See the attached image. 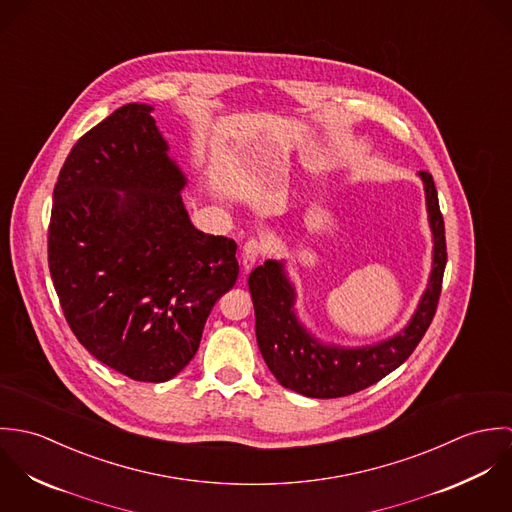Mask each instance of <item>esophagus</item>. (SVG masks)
I'll return each mask as SVG.
<instances>
[{"instance_id": "34e87169", "label": "esophagus", "mask_w": 512, "mask_h": 512, "mask_svg": "<svg viewBox=\"0 0 512 512\" xmlns=\"http://www.w3.org/2000/svg\"><path fill=\"white\" fill-rule=\"evenodd\" d=\"M264 252H266V246H264L260 240L250 238V240L242 246V256H240L244 270H246V272L252 270V266L264 256Z\"/></svg>"}]
</instances>
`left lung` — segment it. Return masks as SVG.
I'll use <instances>...</instances> for the list:
<instances>
[{"instance_id":"obj_1","label":"left lung","mask_w":512,"mask_h":512,"mask_svg":"<svg viewBox=\"0 0 512 512\" xmlns=\"http://www.w3.org/2000/svg\"><path fill=\"white\" fill-rule=\"evenodd\" d=\"M420 177L434 236V264L416 313L398 335L357 349L323 345L297 321L293 311L295 290L286 276L284 262L266 260L250 274L248 288L256 313L258 347L282 386L309 398L355 394L402 365L426 335L438 309L447 252L434 177L428 171H420Z\"/></svg>"}]
</instances>
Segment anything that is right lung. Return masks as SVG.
<instances>
[{"label":"right lung","mask_w":512,"mask_h":512,"mask_svg":"<svg viewBox=\"0 0 512 512\" xmlns=\"http://www.w3.org/2000/svg\"><path fill=\"white\" fill-rule=\"evenodd\" d=\"M151 110L126 104L74 144L53 191L49 270L94 359L165 382L195 357L238 262L232 238L193 226L179 195L187 179Z\"/></svg>","instance_id":"add662e5"}]
</instances>
